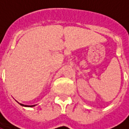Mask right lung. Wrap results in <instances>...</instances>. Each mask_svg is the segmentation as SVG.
Returning a JSON list of instances; mask_svg holds the SVG:
<instances>
[{
	"instance_id": "obj_1",
	"label": "right lung",
	"mask_w": 129,
	"mask_h": 129,
	"mask_svg": "<svg viewBox=\"0 0 129 129\" xmlns=\"http://www.w3.org/2000/svg\"><path fill=\"white\" fill-rule=\"evenodd\" d=\"M21 106H26V107H33L35 105H32V106H28V105H24V104H20Z\"/></svg>"
}]
</instances>
